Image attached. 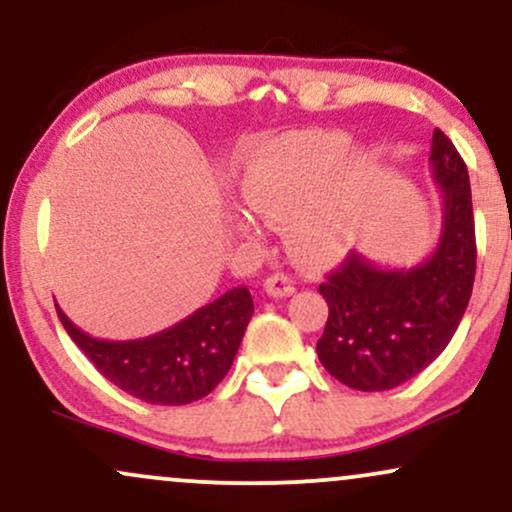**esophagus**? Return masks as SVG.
<instances>
[{"instance_id":"esophagus-1","label":"esophagus","mask_w":512,"mask_h":512,"mask_svg":"<svg viewBox=\"0 0 512 512\" xmlns=\"http://www.w3.org/2000/svg\"><path fill=\"white\" fill-rule=\"evenodd\" d=\"M264 291H267V296L272 298H286L296 291V281H293V276L289 274L276 272L272 276H267V281H264Z\"/></svg>"}]
</instances>
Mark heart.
Wrapping results in <instances>:
<instances>
[{
  "instance_id": "obj_1",
  "label": "heart",
  "mask_w": 512,
  "mask_h": 512,
  "mask_svg": "<svg viewBox=\"0 0 512 512\" xmlns=\"http://www.w3.org/2000/svg\"><path fill=\"white\" fill-rule=\"evenodd\" d=\"M375 161L349 134L305 129L252 158L243 175L248 207L272 223L291 221V238L305 255L337 257L349 243L346 209L373 180ZM240 233L257 238V223L240 216Z\"/></svg>"
}]
</instances>
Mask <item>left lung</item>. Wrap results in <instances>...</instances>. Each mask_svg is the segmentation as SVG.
<instances>
[{
  "instance_id": "8db88e82",
  "label": "left lung",
  "mask_w": 512,
  "mask_h": 512,
  "mask_svg": "<svg viewBox=\"0 0 512 512\" xmlns=\"http://www.w3.org/2000/svg\"><path fill=\"white\" fill-rule=\"evenodd\" d=\"M428 163L443 195V231L431 257L409 269H383L349 252L317 289L330 305L317 356L354 390H392L431 366L472 296L477 240L467 166L440 129Z\"/></svg>"
}]
</instances>
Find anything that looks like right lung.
<instances>
[{"label":"right lung","instance_id":"1","mask_svg":"<svg viewBox=\"0 0 512 512\" xmlns=\"http://www.w3.org/2000/svg\"><path fill=\"white\" fill-rule=\"evenodd\" d=\"M72 342L103 378L149 404L197 402L226 378L255 305L245 286L226 291L178 325L129 342L96 339L74 325L55 303Z\"/></svg>","mask_w":512,"mask_h":512}]
</instances>
